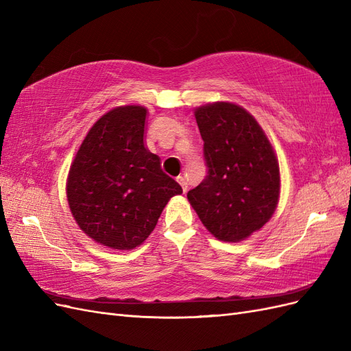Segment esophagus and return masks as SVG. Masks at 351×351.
<instances>
[{
    "label": "esophagus",
    "instance_id": "34e87169",
    "mask_svg": "<svg viewBox=\"0 0 351 351\" xmlns=\"http://www.w3.org/2000/svg\"><path fill=\"white\" fill-rule=\"evenodd\" d=\"M177 182L180 183V186L183 187V192H184V193H187V189H189V186H187V180H186L184 177L180 176V177H177Z\"/></svg>",
    "mask_w": 351,
    "mask_h": 351
}]
</instances>
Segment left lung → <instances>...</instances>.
<instances>
[{"mask_svg": "<svg viewBox=\"0 0 351 351\" xmlns=\"http://www.w3.org/2000/svg\"><path fill=\"white\" fill-rule=\"evenodd\" d=\"M208 176L187 193L202 224L221 241L259 231L278 205V158L256 119L232 102L195 108Z\"/></svg>", "mask_w": 351, "mask_h": 351, "instance_id": "1", "label": "left lung"}]
</instances>
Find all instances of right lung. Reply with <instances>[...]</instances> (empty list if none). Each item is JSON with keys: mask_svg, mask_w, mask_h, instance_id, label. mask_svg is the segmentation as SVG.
I'll list each match as a JSON object with an SVG mask.
<instances>
[{"mask_svg": "<svg viewBox=\"0 0 351 351\" xmlns=\"http://www.w3.org/2000/svg\"><path fill=\"white\" fill-rule=\"evenodd\" d=\"M146 108L121 105L95 123L67 176V202L79 228L102 246L132 250L149 237L183 189L145 147Z\"/></svg>", "mask_w": 351, "mask_h": 351, "instance_id": "obj_1", "label": "right lung"}]
</instances>
